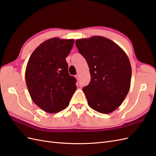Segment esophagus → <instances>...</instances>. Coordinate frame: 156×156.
Masks as SVG:
<instances>
[{
    "label": "esophagus",
    "mask_w": 156,
    "mask_h": 156,
    "mask_svg": "<svg viewBox=\"0 0 156 156\" xmlns=\"http://www.w3.org/2000/svg\"><path fill=\"white\" fill-rule=\"evenodd\" d=\"M75 78H76L77 80H79V75L77 74V75H75Z\"/></svg>",
    "instance_id": "1"
}]
</instances>
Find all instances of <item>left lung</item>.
<instances>
[{
	"instance_id": "left-lung-1",
	"label": "left lung",
	"mask_w": 156,
	"mask_h": 156,
	"mask_svg": "<svg viewBox=\"0 0 156 156\" xmlns=\"http://www.w3.org/2000/svg\"><path fill=\"white\" fill-rule=\"evenodd\" d=\"M75 45L86 59L91 79L84 87L88 105L103 114L116 110L129 92L131 67L120 47L105 37L79 39Z\"/></svg>"
}]
</instances>
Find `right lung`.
Wrapping results in <instances>:
<instances>
[{
	"label": "right lung",
	"mask_w": 156,
	"mask_h": 156,
	"mask_svg": "<svg viewBox=\"0 0 156 156\" xmlns=\"http://www.w3.org/2000/svg\"><path fill=\"white\" fill-rule=\"evenodd\" d=\"M73 44V39L46 40L33 51L27 63L25 80L30 97L47 112L65 109L77 89L66 60Z\"/></svg>",
	"instance_id": "add662e5"
}]
</instances>
